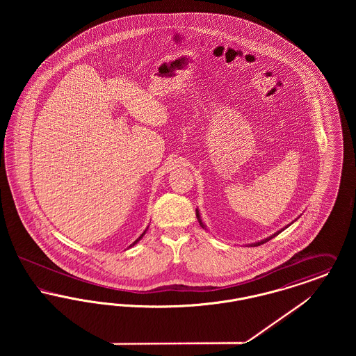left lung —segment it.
I'll list each match as a JSON object with an SVG mask.
<instances>
[{
	"label": "left lung",
	"instance_id": "8db88e82",
	"mask_svg": "<svg viewBox=\"0 0 356 356\" xmlns=\"http://www.w3.org/2000/svg\"><path fill=\"white\" fill-rule=\"evenodd\" d=\"M196 216H197V219H199V222H200V225H202V227H203V228H204L203 221H202V219H200V213H199V211H197V209H196ZM286 228H287V227H286ZM282 231H284V228H283V229H282ZM282 231H279V232H276V234H273V235H272V236L267 237V238H264V240H261V241H259V243H254V244H251V247H252V245H254V247H257V245H261V244H264V243H267V241H268V240H271L272 237L277 236V235H279V234H280V232H282Z\"/></svg>",
	"mask_w": 356,
	"mask_h": 356
}]
</instances>
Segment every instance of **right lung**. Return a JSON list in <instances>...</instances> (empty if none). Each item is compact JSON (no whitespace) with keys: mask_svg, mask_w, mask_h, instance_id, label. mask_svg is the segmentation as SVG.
Wrapping results in <instances>:
<instances>
[{"mask_svg":"<svg viewBox=\"0 0 356 356\" xmlns=\"http://www.w3.org/2000/svg\"><path fill=\"white\" fill-rule=\"evenodd\" d=\"M144 235H145V231H144V234H143V235H141V236L138 237V238H137V240H136L135 243H134V244H132V245H135L136 243H137V241H138V240H140V238H141V237L144 236ZM132 245H131V247H132Z\"/></svg>","mask_w":356,"mask_h":356,"instance_id":"add662e5","label":"right lung"}]
</instances>
